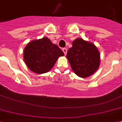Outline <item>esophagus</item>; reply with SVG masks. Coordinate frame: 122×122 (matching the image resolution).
I'll list each match as a JSON object with an SVG mask.
<instances>
[{"label":"esophagus","instance_id":"obj_1","mask_svg":"<svg viewBox=\"0 0 122 122\" xmlns=\"http://www.w3.org/2000/svg\"><path fill=\"white\" fill-rule=\"evenodd\" d=\"M62 50H63L64 54H65V55L66 54V52H67V49H66V48H63V49H62Z\"/></svg>","mask_w":122,"mask_h":122}]
</instances>
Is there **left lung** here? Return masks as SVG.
Returning <instances> with one entry per match:
<instances>
[{
    "instance_id": "8db88e82",
    "label": "left lung",
    "mask_w": 122,
    "mask_h": 122,
    "mask_svg": "<svg viewBox=\"0 0 122 122\" xmlns=\"http://www.w3.org/2000/svg\"><path fill=\"white\" fill-rule=\"evenodd\" d=\"M66 57L72 70L80 77L85 78L92 75L100 65V54L96 46L82 38L73 41Z\"/></svg>"
}]
</instances>
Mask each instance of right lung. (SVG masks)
<instances>
[{"label":"right lung","mask_w":122,"mask_h":122,"mask_svg":"<svg viewBox=\"0 0 122 122\" xmlns=\"http://www.w3.org/2000/svg\"><path fill=\"white\" fill-rule=\"evenodd\" d=\"M64 56L59 46L47 38L29 43L24 51V58L27 67L37 73H44L54 66L58 57Z\"/></svg>","instance_id":"obj_1"}]
</instances>
